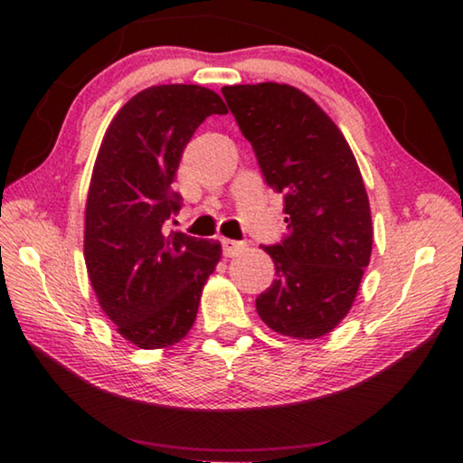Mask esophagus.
Instances as JSON below:
<instances>
[{
	"label": "esophagus",
	"mask_w": 463,
	"mask_h": 463,
	"mask_svg": "<svg viewBox=\"0 0 463 463\" xmlns=\"http://www.w3.org/2000/svg\"><path fill=\"white\" fill-rule=\"evenodd\" d=\"M242 249H245L242 242L232 241V239H222V250H224L226 257H237Z\"/></svg>",
	"instance_id": "1"
}]
</instances>
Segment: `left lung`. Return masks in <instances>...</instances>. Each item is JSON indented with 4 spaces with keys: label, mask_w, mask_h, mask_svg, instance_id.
<instances>
[{
    "label": "left lung",
    "mask_w": 463,
    "mask_h": 463,
    "mask_svg": "<svg viewBox=\"0 0 463 463\" xmlns=\"http://www.w3.org/2000/svg\"><path fill=\"white\" fill-rule=\"evenodd\" d=\"M222 96L265 182L286 202L289 234L263 247L276 279L257 296V312L279 335L318 339L349 315L372 257V210L355 155L331 116L292 85H226Z\"/></svg>",
    "instance_id": "8db88e82"
}]
</instances>
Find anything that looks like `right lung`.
<instances>
[{"instance_id": "obj_1", "label": "right lung", "mask_w": 463, "mask_h": 463, "mask_svg": "<svg viewBox=\"0 0 463 463\" xmlns=\"http://www.w3.org/2000/svg\"><path fill=\"white\" fill-rule=\"evenodd\" d=\"M226 112L202 85H153L101 138L85 200V268L101 310L140 349H165L190 333L221 261L218 241L167 234L163 224L179 210L171 184L185 145L208 116Z\"/></svg>"}]
</instances>
